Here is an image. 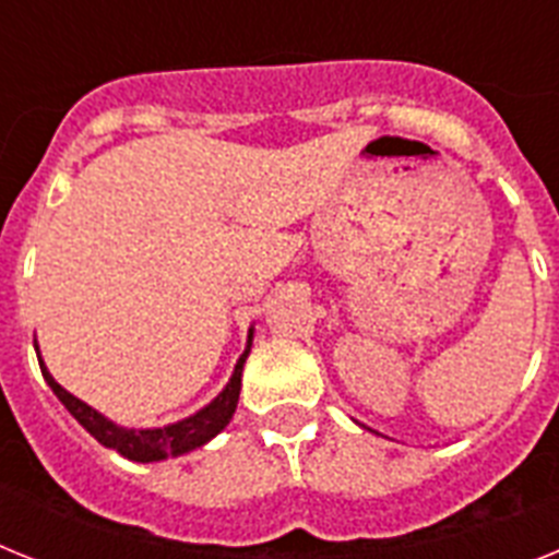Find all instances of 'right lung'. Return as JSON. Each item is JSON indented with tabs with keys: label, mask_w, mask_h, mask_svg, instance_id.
Masks as SVG:
<instances>
[{
	"label": "right lung",
	"mask_w": 559,
	"mask_h": 559,
	"mask_svg": "<svg viewBox=\"0 0 559 559\" xmlns=\"http://www.w3.org/2000/svg\"><path fill=\"white\" fill-rule=\"evenodd\" d=\"M251 336L253 329L248 331L246 352L237 359L228 385L216 394V400H211L202 412L179 419V423H170V426L165 428H122L117 426V423H110L105 414H99L96 408L82 403L80 396H73L71 391H64L62 385L50 377V371L45 368L39 354H36V357H39L41 377H45V382L50 385V391L59 396V403L73 414V419H76L96 442H103L105 449H114L117 454L133 460V463H159V460H168V456H179L188 454V451L193 449H200V445H205L207 440H214V437L228 426L234 412H237L239 389H242V366H246L248 354H251ZM36 352H39V348H36Z\"/></svg>",
	"instance_id": "1"
}]
</instances>
